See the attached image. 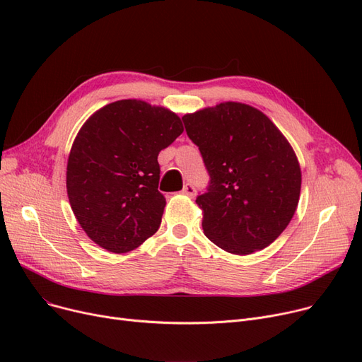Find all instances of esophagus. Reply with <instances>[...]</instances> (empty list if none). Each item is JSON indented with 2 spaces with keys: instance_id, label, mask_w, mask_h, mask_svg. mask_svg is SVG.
Wrapping results in <instances>:
<instances>
[{
  "instance_id": "obj_1",
  "label": "esophagus",
  "mask_w": 362,
  "mask_h": 362,
  "mask_svg": "<svg viewBox=\"0 0 362 362\" xmlns=\"http://www.w3.org/2000/svg\"><path fill=\"white\" fill-rule=\"evenodd\" d=\"M182 193H184V194H187V196L193 197V196L196 194V189H194V185H193V184H190V182H187V184L184 185Z\"/></svg>"
}]
</instances>
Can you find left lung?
I'll return each instance as SVG.
<instances>
[{
    "label": "left lung",
    "instance_id": "obj_1",
    "mask_svg": "<svg viewBox=\"0 0 362 362\" xmlns=\"http://www.w3.org/2000/svg\"><path fill=\"white\" fill-rule=\"evenodd\" d=\"M182 122L209 173L206 193L196 199L205 236L231 254L264 250L298 205L301 170L290 142L247 104L223 103Z\"/></svg>",
    "mask_w": 362,
    "mask_h": 362
}]
</instances>
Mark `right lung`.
I'll return each mask as SVG.
<instances>
[{
    "instance_id": "right-lung-1",
    "label": "right lung",
    "mask_w": 362,
    "mask_h": 362,
    "mask_svg": "<svg viewBox=\"0 0 362 362\" xmlns=\"http://www.w3.org/2000/svg\"><path fill=\"white\" fill-rule=\"evenodd\" d=\"M184 131L175 112L123 99L83 124L68 157L66 192L81 228L115 254L129 252L160 227L157 156Z\"/></svg>"
}]
</instances>
